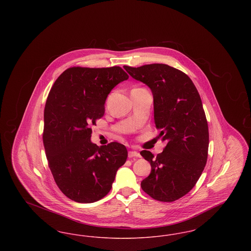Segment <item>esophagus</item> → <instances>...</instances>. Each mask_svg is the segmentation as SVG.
Listing matches in <instances>:
<instances>
[{
    "mask_svg": "<svg viewBox=\"0 0 251 251\" xmlns=\"http://www.w3.org/2000/svg\"><path fill=\"white\" fill-rule=\"evenodd\" d=\"M128 157H129V158H132V157H140V154H139L137 151H130L128 152Z\"/></svg>",
    "mask_w": 251,
    "mask_h": 251,
    "instance_id": "esophagus-1",
    "label": "esophagus"
}]
</instances>
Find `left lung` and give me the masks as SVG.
Instances as JSON below:
<instances>
[{"instance_id": "left-lung-1", "label": "left lung", "mask_w": 251, "mask_h": 251, "mask_svg": "<svg viewBox=\"0 0 251 251\" xmlns=\"http://www.w3.org/2000/svg\"><path fill=\"white\" fill-rule=\"evenodd\" d=\"M124 69L151 89L156 128L167 141L156 157L140 152L151 166L141 187L153 200L175 201L196 185L207 163L209 129L201 96L184 72L166 64Z\"/></svg>"}]
</instances>
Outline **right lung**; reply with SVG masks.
<instances>
[{
	"label": "right lung",
	"instance_id": "1",
	"mask_svg": "<svg viewBox=\"0 0 251 251\" xmlns=\"http://www.w3.org/2000/svg\"><path fill=\"white\" fill-rule=\"evenodd\" d=\"M129 75L120 67H72L56 79L44 109L43 144L62 193L76 202L104 198L127 160L124 145L91 143V126L104 115L108 94Z\"/></svg>",
	"mask_w": 251,
	"mask_h": 251
}]
</instances>
